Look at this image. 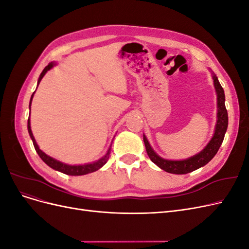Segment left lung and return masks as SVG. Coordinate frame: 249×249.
I'll use <instances>...</instances> for the list:
<instances>
[{
	"label": "left lung",
	"instance_id": "8db88e82",
	"mask_svg": "<svg viewBox=\"0 0 249 249\" xmlns=\"http://www.w3.org/2000/svg\"><path fill=\"white\" fill-rule=\"evenodd\" d=\"M214 80V86L217 94V123L215 126V133L213 135L212 139L207 144V146L203 148L200 153L195 155L193 157L188 158L185 160L180 161H173V160H166L163 159L160 156H158L155 150L150 146L148 140L146 139L145 135H143V141H144L146 153L149 157V159L154 162L157 166H159L161 169L167 171L169 173H175V175H186V173L192 172L202 166H205L211 160L213 159L215 155L217 154L218 149L222 144V141L224 139L225 132L228 129L229 124V116L228 111L225 108V96H224V90L221 87L219 81L217 77L213 74Z\"/></svg>",
	"mask_w": 249,
	"mask_h": 249
}]
</instances>
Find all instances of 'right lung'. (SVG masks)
<instances>
[{"label":"right lung","mask_w":249,"mask_h":249,"mask_svg":"<svg viewBox=\"0 0 249 249\" xmlns=\"http://www.w3.org/2000/svg\"><path fill=\"white\" fill-rule=\"evenodd\" d=\"M54 65H55V62H51V63H49L48 66L44 67V70L42 71V72L40 73V76H39L38 83H37V86H38V84L40 83V81L43 78L44 74H46L47 71H50ZM33 95H34V93L31 96V100H30L29 107L31 106V102H32V99H33ZM28 132H29L30 137H31V139L33 141L35 150L37 152V154H38V156L41 158V160L44 163H46L47 165H49L51 168L55 169V170H58V171L62 172V173H65V175H69V176H84V175H87V173H91V172H94L96 170H99L101 167H103L104 165L107 163V161L109 159L110 153H111V146H110L107 154L105 155L103 158H101L100 160H97V161H95L93 163H88V164H84V165H67L65 163L57 161L56 159H54V158L48 156L47 154H44L42 150L39 148V146L37 145V143L35 141V138H34L33 134H32V131H31V125H30V117L28 119Z\"/></svg>","instance_id":"add662e5"}]
</instances>
